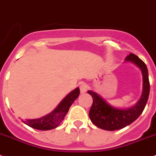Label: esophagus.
Wrapping results in <instances>:
<instances>
[{"instance_id":"1","label":"esophagus","mask_w":156,"mask_h":156,"mask_svg":"<svg viewBox=\"0 0 156 156\" xmlns=\"http://www.w3.org/2000/svg\"><path fill=\"white\" fill-rule=\"evenodd\" d=\"M79 88H80V90H81V93H84V92H85L87 91L88 86H87L86 84L84 83V82H82V83H81L79 85Z\"/></svg>"}]
</instances>
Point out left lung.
I'll return each mask as SVG.
<instances>
[{"label":"left lung","instance_id":"1","mask_svg":"<svg viewBox=\"0 0 156 156\" xmlns=\"http://www.w3.org/2000/svg\"><path fill=\"white\" fill-rule=\"evenodd\" d=\"M125 61L131 62L141 69L143 78V89L141 99L135 106L127 109H119L109 105L100 95L92 91H88L92 95L93 102L89 110L91 121L96 127L106 130H115L127 127L141 114L148 102L150 91L148 72L146 64L134 54H130Z\"/></svg>","mask_w":156,"mask_h":156}]
</instances>
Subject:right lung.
<instances>
[{
    "label": "right lung",
    "mask_w": 156,
    "mask_h": 156,
    "mask_svg": "<svg viewBox=\"0 0 156 156\" xmlns=\"http://www.w3.org/2000/svg\"><path fill=\"white\" fill-rule=\"evenodd\" d=\"M79 94V88H76L60 102V104L56 107L54 111L40 118L27 120L23 122L29 127L40 130H48L56 128L63 121L64 116L69 110L70 106L78 97Z\"/></svg>",
    "instance_id": "1"
}]
</instances>
